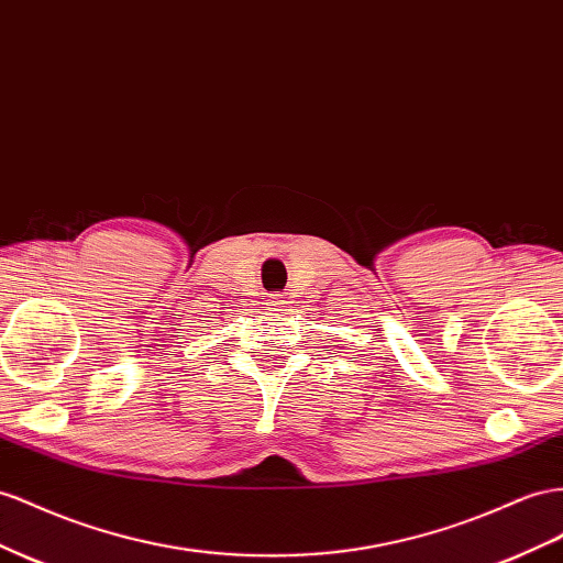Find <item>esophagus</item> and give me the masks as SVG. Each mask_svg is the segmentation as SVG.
<instances>
[{"label": "esophagus", "instance_id": "obj_1", "mask_svg": "<svg viewBox=\"0 0 563 563\" xmlns=\"http://www.w3.org/2000/svg\"><path fill=\"white\" fill-rule=\"evenodd\" d=\"M286 306H288V296H286V294H277V296H272V298H269V308L275 310V312L284 310Z\"/></svg>", "mask_w": 563, "mask_h": 563}]
</instances>
